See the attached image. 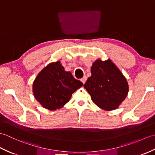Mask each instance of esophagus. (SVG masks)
Segmentation results:
<instances>
[{"label": "esophagus", "mask_w": 155, "mask_h": 155, "mask_svg": "<svg viewBox=\"0 0 155 155\" xmlns=\"http://www.w3.org/2000/svg\"><path fill=\"white\" fill-rule=\"evenodd\" d=\"M87 77H86V76H84V77L81 78V81L82 83H83V84H84L85 82H86V81H87Z\"/></svg>", "instance_id": "esophagus-1"}]
</instances>
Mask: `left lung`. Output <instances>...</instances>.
<instances>
[{"label":"left lung","instance_id":"left-lung-1","mask_svg":"<svg viewBox=\"0 0 155 155\" xmlns=\"http://www.w3.org/2000/svg\"><path fill=\"white\" fill-rule=\"evenodd\" d=\"M91 77L84 84L93 103L105 110L116 109L126 98L128 84L126 78L110 59H98L91 68Z\"/></svg>","mask_w":155,"mask_h":155}]
</instances>
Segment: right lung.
<instances>
[{
	"label": "right lung",
	"instance_id": "add662e5",
	"mask_svg": "<svg viewBox=\"0 0 155 155\" xmlns=\"http://www.w3.org/2000/svg\"><path fill=\"white\" fill-rule=\"evenodd\" d=\"M83 85L57 61L48 64L39 72L34 81L32 91L42 107L55 110L67 103L72 94Z\"/></svg>",
	"mask_w": 155,
	"mask_h": 155
}]
</instances>
